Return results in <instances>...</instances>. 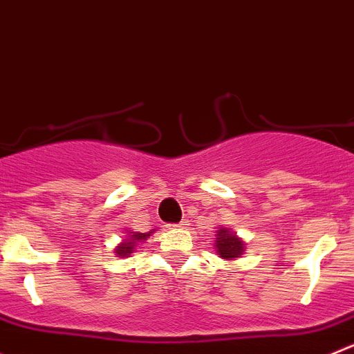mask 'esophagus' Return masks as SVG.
Returning a JSON list of instances; mask_svg holds the SVG:
<instances>
[{"mask_svg": "<svg viewBox=\"0 0 354 354\" xmlns=\"http://www.w3.org/2000/svg\"><path fill=\"white\" fill-rule=\"evenodd\" d=\"M188 225H190V223H188V221H181V223H178V225H174V226H176V228L185 230V228H188Z\"/></svg>", "mask_w": 354, "mask_h": 354, "instance_id": "esophagus-1", "label": "esophagus"}]
</instances>
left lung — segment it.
Wrapping results in <instances>:
<instances>
[{
  "instance_id": "8db88e82",
  "label": "left lung",
  "mask_w": 354,
  "mask_h": 354,
  "mask_svg": "<svg viewBox=\"0 0 354 354\" xmlns=\"http://www.w3.org/2000/svg\"><path fill=\"white\" fill-rule=\"evenodd\" d=\"M216 252L223 259H236L243 254V240L240 236H236L232 230L228 228H219L216 232V240H214Z\"/></svg>"
}]
</instances>
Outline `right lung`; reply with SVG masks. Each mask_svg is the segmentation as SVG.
Masks as SVG:
<instances>
[{
  "label": "right lung",
  "instance_id": "1",
  "mask_svg": "<svg viewBox=\"0 0 354 354\" xmlns=\"http://www.w3.org/2000/svg\"><path fill=\"white\" fill-rule=\"evenodd\" d=\"M150 233H140V232H128V236L115 247V256L118 257H129L133 252H135L136 245L142 242H145L147 239L150 236Z\"/></svg>",
  "mask_w": 354,
  "mask_h": 354
}]
</instances>
